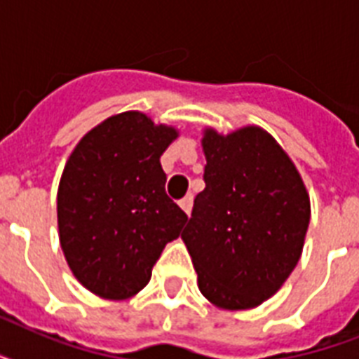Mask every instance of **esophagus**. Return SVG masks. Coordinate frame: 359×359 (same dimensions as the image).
Masks as SVG:
<instances>
[{
    "label": "esophagus",
    "mask_w": 359,
    "mask_h": 359,
    "mask_svg": "<svg viewBox=\"0 0 359 359\" xmlns=\"http://www.w3.org/2000/svg\"><path fill=\"white\" fill-rule=\"evenodd\" d=\"M179 205H180V208H182V210H184L186 214H190L191 212V207H194V196H191V194H188V196L180 199Z\"/></svg>",
    "instance_id": "1"
}]
</instances>
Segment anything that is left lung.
Instances as JSON below:
<instances>
[{
    "mask_svg": "<svg viewBox=\"0 0 359 359\" xmlns=\"http://www.w3.org/2000/svg\"><path fill=\"white\" fill-rule=\"evenodd\" d=\"M205 190L182 231L210 304L238 311L261 306L300 261L311 205L298 169L259 126L227 135L203 132Z\"/></svg>",
    "mask_w": 359,
    "mask_h": 359,
    "instance_id": "obj_1",
    "label": "left lung"
}]
</instances>
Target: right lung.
Wrapping results in <instances>:
<instances>
[{"instance_id": "1", "label": "right lung", "mask_w": 359, "mask_h": 359, "mask_svg": "<svg viewBox=\"0 0 359 359\" xmlns=\"http://www.w3.org/2000/svg\"><path fill=\"white\" fill-rule=\"evenodd\" d=\"M177 135L141 111H124L89 130L67 160L57 190L59 242L74 278L93 294H137L188 222L165 194L160 163Z\"/></svg>"}]
</instances>
